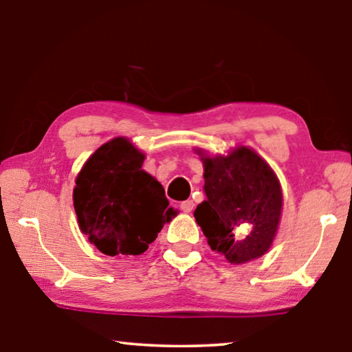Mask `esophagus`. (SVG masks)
<instances>
[{"mask_svg": "<svg viewBox=\"0 0 352 352\" xmlns=\"http://www.w3.org/2000/svg\"><path fill=\"white\" fill-rule=\"evenodd\" d=\"M180 210L183 212H192L194 210V201L192 200H184L180 204Z\"/></svg>", "mask_w": 352, "mask_h": 352, "instance_id": "1", "label": "esophagus"}]
</instances>
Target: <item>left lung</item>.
I'll return each instance as SVG.
<instances>
[{
    "instance_id": "1",
    "label": "left lung",
    "mask_w": 352,
    "mask_h": 352,
    "mask_svg": "<svg viewBox=\"0 0 352 352\" xmlns=\"http://www.w3.org/2000/svg\"><path fill=\"white\" fill-rule=\"evenodd\" d=\"M205 195L194 217L211 250L231 264L265 254L276 234L283 194L276 175L248 147L228 157H205Z\"/></svg>"
}]
</instances>
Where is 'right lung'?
Instances as JSON below:
<instances>
[{"label":"right lung","instance_id":"1","mask_svg":"<svg viewBox=\"0 0 352 352\" xmlns=\"http://www.w3.org/2000/svg\"><path fill=\"white\" fill-rule=\"evenodd\" d=\"M144 155L126 138L100 146L79 172L74 210L80 230L107 256H138L175 216L164 189L141 169Z\"/></svg>","mask_w":352,"mask_h":352}]
</instances>
